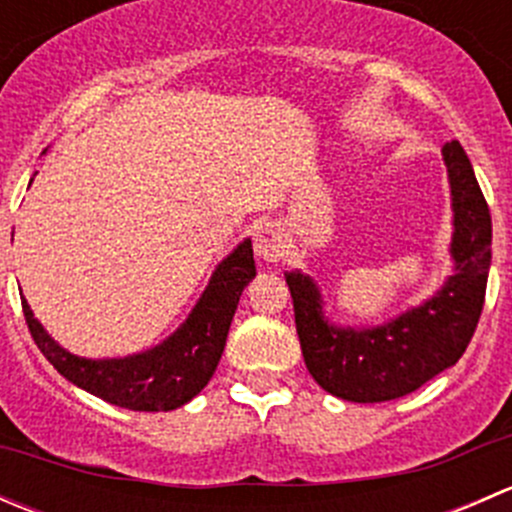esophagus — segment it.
<instances>
[{
	"label": "esophagus",
	"mask_w": 512,
	"mask_h": 512,
	"mask_svg": "<svg viewBox=\"0 0 512 512\" xmlns=\"http://www.w3.org/2000/svg\"><path fill=\"white\" fill-rule=\"evenodd\" d=\"M252 245L255 252L267 262H277L285 255V237H282L280 227L272 223H262L252 232Z\"/></svg>",
	"instance_id": "obj_1"
}]
</instances>
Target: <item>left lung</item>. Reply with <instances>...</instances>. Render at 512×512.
<instances>
[{"instance_id":"obj_1","label":"left lung","mask_w":512,"mask_h":512,"mask_svg":"<svg viewBox=\"0 0 512 512\" xmlns=\"http://www.w3.org/2000/svg\"><path fill=\"white\" fill-rule=\"evenodd\" d=\"M451 175L456 275L423 307L386 327L334 329L322 319L319 292L299 272L287 275L304 364L324 391L356 404H379L421 389L456 364L478 327L490 267V210L458 141L443 146Z\"/></svg>"}]
</instances>
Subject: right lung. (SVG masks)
<instances>
[{"label":"right lung","instance_id":"1","mask_svg":"<svg viewBox=\"0 0 512 512\" xmlns=\"http://www.w3.org/2000/svg\"><path fill=\"white\" fill-rule=\"evenodd\" d=\"M252 277L255 257L252 242L245 240L220 262L188 322L160 347L126 359L91 361L64 352L36 322L27 299H22V309L36 347L71 384L121 409L173 411L188 404L213 379L232 314Z\"/></svg>","mask_w":512,"mask_h":512}]
</instances>
